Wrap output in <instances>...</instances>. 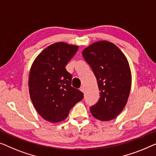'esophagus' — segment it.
Returning a JSON list of instances; mask_svg holds the SVG:
<instances>
[{
  "mask_svg": "<svg viewBox=\"0 0 156 156\" xmlns=\"http://www.w3.org/2000/svg\"><path fill=\"white\" fill-rule=\"evenodd\" d=\"M80 90L81 92H83V93H84V92H85V89H84V87H81L80 88Z\"/></svg>",
  "mask_w": 156,
  "mask_h": 156,
  "instance_id": "obj_1",
  "label": "esophagus"
}]
</instances>
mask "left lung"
I'll return each mask as SVG.
<instances>
[{
  "instance_id": "1",
  "label": "left lung",
  "mask_w": 156,
  "mask_h": 156,
  "mask_svg": "<svg viewBox=\"0 0 156 156\" xmlns=\"http://www.w3.org/2000/svg\"><path fill=\"white\" fill-rule=\"evenodd\" d=\"M82 54L100 90L98 102L90 107L92 115L103 122L114 119L122 112L130 94L131 73L128 61L115 44L105 40L93 43Z\"/></svg>"
}]
</instances>
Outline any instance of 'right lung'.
Here are the masks:
<instances>
[{
    "label": "right lung",
    "mask_w": 156,
    "mask_h": 156,
    "mask_svg": "<svg viewBox=\"0 0 156 156\" xmlns=\"http://www.w3.org/2000/svg\"><path fill=\"white\" fill-rule=\"evenodd\" d=\"M78 46L56 42L45 48L30 69V96L39 115L56 123L66 119L71 109L83 98V93L71 86L72 76L66 69Z\"/></svg>",
    "instance_id": "right-lung-1"
}]
</instances>
